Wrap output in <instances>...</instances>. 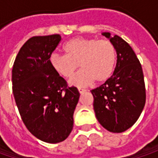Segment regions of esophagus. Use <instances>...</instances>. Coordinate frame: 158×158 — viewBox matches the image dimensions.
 Instances as JSON below:
<instances>
[{"label": "esophagus", "mask_w": 158, "mask_h": 158, "mask_svg": "<svg viewBox=\"0 0 158 158\" xmlns=\"http://www.w3.org/2000/svg\"><path fill=\"white\" fill-rule=\"evenodd\" d=\"M78 91H79L81 94H82V93H84V92L86 91V89H82V88H78Z\"/></svg>", "instance_id": "esophagus-1"}]
</instances>
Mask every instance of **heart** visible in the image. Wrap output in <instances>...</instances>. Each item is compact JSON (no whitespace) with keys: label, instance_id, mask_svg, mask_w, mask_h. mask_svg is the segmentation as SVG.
<instances>
[{"label":"heart","instance_id":"b5f03b06","mask_svg":"<svg viewBox=\"0 0 158 158\" xmlns=\"http://www.w3.org/2000/svg\"><path fill=\"white\" fill-rule=\"evenodd\" d=\"M63 50L65 55L52 53L50 64L64 78H70L80 66L82 69L70 79L73 86L84 87L94 81L103 83L114 72L117 50L109 40L75 38L64 45Z\"/></svg>","mask_w":158,"mask_h":158}]
</instances>
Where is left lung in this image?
Here are the masks:
<instances>
[{
	"mask_svg": "<svg viewBox=\"0 0 158 158\" xmlns=\"http://www.w3.org/2000/svg\"><path fill=\"white\" fill-rule=\"evenodd\" d=\"M110 39L117 50V63L112 76L91 90L95 114L106 130L122 133L136 122L146 102L143 68L128 43L117 35Z\"/></svg>",
	"mask_w": 158,
	"mask_h": 158,
	"instance_id": "obj_1",
	"label": "left lung"
}]
</instances>
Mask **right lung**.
Masks as SVG:
<instances>
[{"mask_svg": "<svg viewBox=\"0 0 158 158\" xmlns=\"http://www.w3.org/2000/svg\"><path fill=\"white\" fill-rule=\"evenodd\" d=\"M61 40L59 34L28 40L15 57L12 89L22 120L34 136L48 143L67 139L74 127L80 93L69 87L50 64Z\"/></svg>", "mask_w": 158, "mask_h": 158, "instance_id": "obj_1", "label": "right lung"}]
</instances>
